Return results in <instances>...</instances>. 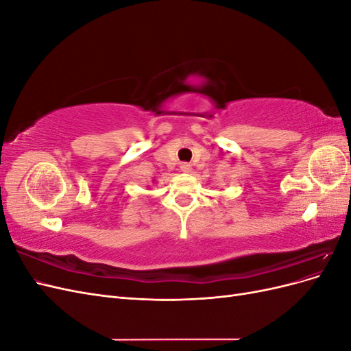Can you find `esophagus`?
Wrapping results in <instances>:
<instances>
[{"instance_id":"esophagus-1","label":"esophagus","mask_w":351,"mask_h":351,"mask_svg":"<svg viewBox=\"0 0 351 351\" xmlns=\"http://www.w3.org/2000/svg\"><path fill=\"white\" fill-rule=\"evenodd\" d=\"M180 168H182V171H183V173H190V171H192V165L187 164V162L180 164Z\"/></svg>"}]
</instances>
